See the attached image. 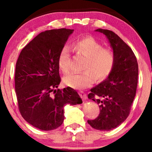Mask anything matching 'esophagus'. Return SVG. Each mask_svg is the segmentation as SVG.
<instances>
[{
  "mask_svg": "<svg viewBox=\"0 0 152 152\" xmlns=\"http://www.w3.org/2000/svg\"><path fill=\"white\" fill-rule=\"evenodd\" d=\"M80 97H82L83 99H84V100H86V99H87L86 94L84 92H83V91H81V92H80Z\"/></svg>",
  "mask_w": 152,
  "mask_h": 152,
  "instance_id": "1",
  "label": "esophagus"
}]
</instances>
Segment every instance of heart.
Segmentation results:
<instances>
[{
    "mask_svg": "<svg viewBox=\"0 0 152 152\" xmlns=\"http://www.w3.org/2000/svg\"><path fill=\"white\" fill-rule=\"evenodd\" d=\"M72 45L77 54L86 59L82 67L84 71L64 77L66 85L75 89H84L93 84L94 77L97 81H102L111 73L115 64V55L111 49L103 48L102 44L92 37L79 39ZM69 61V51L64 48L58 57V66L64 73L70 71Z\"/></svg>",
    "mask_w": 152,
    "mask_h": 152,
    "instance_id": "b5f03b06",
    "label": "heart"
}]
</instances>
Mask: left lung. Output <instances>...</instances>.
<instances>
[{
    "label": "left lung",
    "instance_id": "8db88e82",
    "mask_svg": "<svg viewBox=\"0 0 152 152\" xmlns=\"http://www.w3.org/2000/svg\"><path fill=\"white\" fill-rule=\"evenodd\" d=\"M107 37L115 55V64L107 78L91 89L88 99L99 104L100 113L88 123L95 129L110 131L120 125L128 117L138 84V66L131 48L115 33L97 29Z\"/></svg>",
    "mask_w": 152,
    "mask_h": 152
}]
</instances>
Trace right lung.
I'll return each instance as SVG.
<instances>
[{"mask_svg":"<svg viewBox=\"0 0 152 152\" xmlns=\"http://www.w3.org/2000/svg\"><path fill=\"white\" fill-rule=\"evenodd\" d=\"M73 31L62 28L41 32L23 48L16 61L18 109L26 121L39 129L58 128L65 118L64 107L82 103L75 89H55L61 82L58 57Z\"/></svg>","mask_w":152,"mask_h":152,"instance_id":"add662e5","label":"right lung"}]
</instances>
